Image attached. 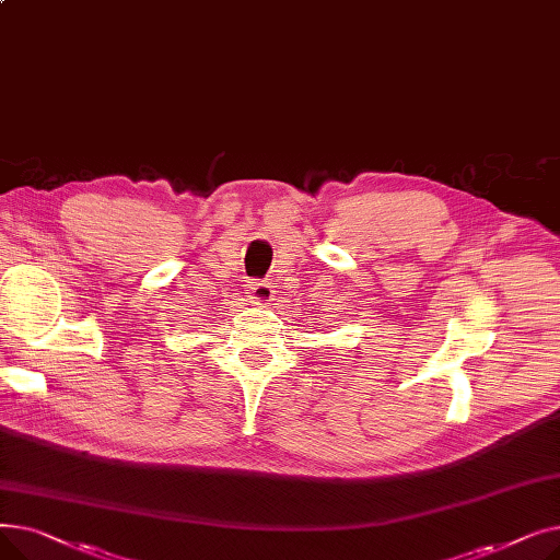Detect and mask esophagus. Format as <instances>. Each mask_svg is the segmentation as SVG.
Wrapping results in <instances>:
<instances>
[{"label":"esophagus","instance_id":"obj_1","mask_svg":"<svg viewBox=\"0 0 560 560\" xmlns=\"http://www.w3.org/2000/svg\"><path fill=\"white\" fill-rule=\"evenodd\" d=\"M275 298V285L268 281H249V300L258 306L270 304Z\"/></svg>","mask_w":560,"mask_h":560}]
</instances>
